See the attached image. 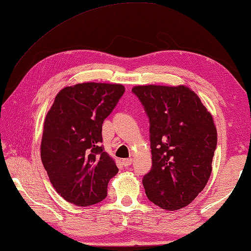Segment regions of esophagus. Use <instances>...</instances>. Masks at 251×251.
<instances>
[{"instance_id": "34e87169", "label": "esophagus", "mask_w": 251, "mask_h": 251, "mask_svg": "<svg viewBox=\"0 0 251 251\" xmlns=\"http://www.w3.org/2000/svg\"><path fill=\"white\" fill-rule=\"evenodd\" d=\"M132 162H133V160L132 158H124V160L122 161V163H123V165L125 166V168H127V166H129L130 164H132Z\"/></svg>"}]
</instances>
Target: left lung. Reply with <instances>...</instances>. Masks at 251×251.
I'll return each instance as SVG.
<instances>
[{
	"label": "left lung",
	"instance_id": "obj_1",
	"mask_svg": "<svg viewBox=\"0 0 251 251\" xmlns=\"http://www.w3.org/2000/svg\"><path fill=\"white\" fill-rule=\"evenodd\" d=\"M150 118L152 170L143 178L149 200L174 211L189 205L212 172L217 128L198 95L184 85L135 86Z\"/></svg>",
	"mask_w": 251,
	"mask_h": 251
}]
</instances>
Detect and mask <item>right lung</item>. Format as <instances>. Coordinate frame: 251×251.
Listing matches in <instances>:
<instances>
[{
  "label": "right lung",
  "mask_w": 251,
  "mask_h": 251,
  "mask_svg": "<svg viewBox=\"0 0 251 251\" xmlns=\"http://www.w3.org/2000/svg\"><path fill=\"white\" fill-rule=\"evenodd\" d=\"M125 87L83 82L65 87L54 98L43 123L40 152L51 184L78 206L98 203L118 169L100 146L101 127Z\"/></svg>",
  "instance_id": "obj_1"
}]
</instances>
